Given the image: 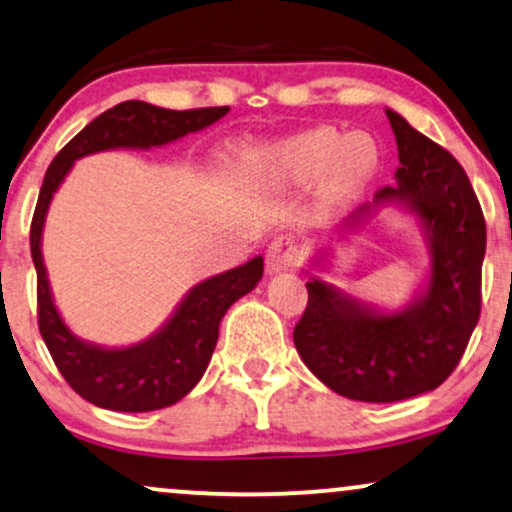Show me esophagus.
Instances as JSON below:
<instances>
[{
    "label": "esophagus",
    "mask_w": 512,
    "mask_h": 512,
    "mask_svg": "<svg viewBox=\"0 0 512 512\" xmlns=\"http://www.w3.org/2000/svg\"><path fill=\"white\" fill-rule=\"evenodd\" d=\"M296 261V242L294 237L282 235L275 237L270 242L268 251H265V268H268L270 275H277V272L289 270Z\"/></svg>",
    "instance_id": "34e87169"
}]
</instances>
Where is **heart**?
Returning <instances> with one entry per match:
<instances>
[{"label":"heart","instance_id":"1","mask_svg":"<svg viewBox=\"0 0 512 512\" xmlns=\"http://www.w3.org/2000/svg\"><path fill=\"white\" fill-rule=\"evenodd\" d=\"M381 164V145L367 131L343 134L334 126H313L282 141L265 143L247 159V171L265 185H305L327 174L334 195L360 190Z\"/></svg>","mask_w":512,"mask_h":512}]
</instances>
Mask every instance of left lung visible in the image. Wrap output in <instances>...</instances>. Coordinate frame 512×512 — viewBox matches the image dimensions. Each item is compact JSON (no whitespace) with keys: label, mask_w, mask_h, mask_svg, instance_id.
I'll use <instances>...</instances> for the list:
<instances>
[{"label":"left lung","mask_w":512,"mask_h":512,"mask_svg":"<svg viewBox=\"0 0 512 512\" xmlns=\"http://www.w3.org/2000/svg\"><path fill=\"white\" fill-rule=\"evenodd\" d=\"M397 141L395 185L378 190L308 261V308L294 329L298 355L324 386L360 402H400L430 393L459 364L480 317L487 228L466 171L447 150L386 110ZM417 218L431 265L410 301L383 309L323 280L335 244L349 241L378 210Z\"/></svg>","instance_id":"8db88e82"}]
</instances>
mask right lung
Masks as SVG:
<instances>
[{
    "label": "right lung",
    "instance_id": "right-lung-1",
    "mask_svg": "<svg viewBox=\"0 0 512 512\" xmlns=\"http://www.w3.org/2000/svg\"><path fill=\"white\" fill-rule=\"evenodd\" d=\"M228 110H167L143 101H124L86 124L46 169L30 228V251L37 270L39 331L70 388L96 407L138 414L171 407L188 395L209 367L223 315L232 303L247 296L261 282L263 256H254L244 265L197 282L181 298L167 322L143 341L119 348L98 345L79 338L65 324L53 301L42 254L51 199L77 159L105 150L162 148L207 129L228 115Z\"/></svg>",
    "mask_w": 512,
    "mask_h": 512
}]
</instances>
